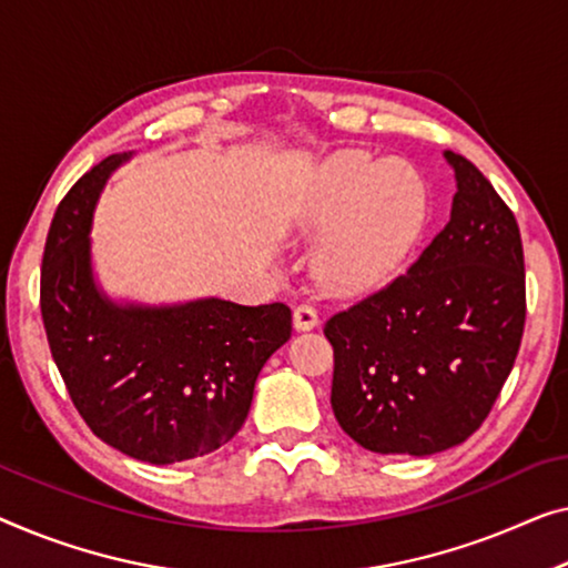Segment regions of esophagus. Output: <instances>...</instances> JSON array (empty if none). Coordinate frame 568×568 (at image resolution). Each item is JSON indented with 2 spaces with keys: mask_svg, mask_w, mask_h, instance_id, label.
<instances>
[{
  "mask_svg": "<svg viewBox=\"0 0 568 568\" xmlns=\"http://www.w3.org/2000/svg\"><path fill=\"white\" fill-rule=\"evenodd\" d=\"M293 326L295 332H311V328L318 326V311L308 306V303H303L293 311Z\"/></svg>",
  "mask_w": 568,
  "mask_h": 568,
  "instance_id": "esophagus-1",
  "label": "esophagus"
}]
</instances>
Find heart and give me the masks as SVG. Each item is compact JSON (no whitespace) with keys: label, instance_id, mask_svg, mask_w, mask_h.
I'll return each mask as SVG.
<instances>
[{"label":"heart","instance_id":"b5f03b06","mask_svg":"<svg viewBox=\"0 0 568 568\" xmlns=\"http://www.w3.org/2000/svg\"><path fill=\"white\" fill-rule=\"evenodd\" d=\"M428 219V189L405 160L346 150L324 160L295 206V230L321 240L313 275L352 295L387 281L403 265Z\"/></svg>","mask_w":568,"mask_h":568}]
</instances>
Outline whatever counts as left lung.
Returning <instances> with one entry per match:
<instances>
[{
  "label": "left lung",
  "instance_id": "obj_1",
  "mask_svg": "<svg viewBox=\"0 0 568 568\" xmlns=\"http://www.w3.org/2000/svg\"><path fill=\"white\" fill-rule=\"evenodd\" d=\"M454 168L452 219L383 291L334 313L332 408L375 454L446 452L481 426L526 326L520 230L467 158Z\"/></svg>",
  "mask_w": 568,
  "mask_h": 568
}]
</instances>
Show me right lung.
Listing matches in <instances>:
<instances>
[{"label": "right lung", "mask_w": 568, "mask_h": 568, "mask_svg": "<svg viewBox=\"0 0 568 568\" xmlns=\"http://www.w3.org/2000/svg\"><path fill=\"white\" fill-rule=\"evenodd\" d=\"M132 152L109 155L65 193L50 224L40 311L68 395L101 442L175 464L216 452L247 418L260 369L291 338L285 303L199 298L116 303L91 265L97 201Z\"/></svg>", "instance_id": "obj_1"}]
</instances>
